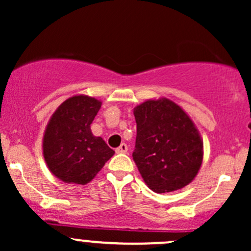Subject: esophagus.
I'll list each match as a JSON object with an SVG mask.
<instances>
[{"label": "esophagus", "mask_w": 251, "mask_h": 251, "mask_svg": "<svg viewBox=\"0 0 251 251\" xmlns=\"http://www.w3.org/2000/svg\"><path fill=\"white\" fill-rule=\"evenodd\" d=\"M127 151H128V148L125 143H123L119 148L116 149L117 153H127Z\"/></svg>", "instance_id": "34e87169"}]
</instances>
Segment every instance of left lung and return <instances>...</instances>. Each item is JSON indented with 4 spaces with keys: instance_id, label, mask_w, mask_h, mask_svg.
Masks as SVG:
<instances>
[{
    "instance_id": "obj_1",
    "label": "left lung",
    "mask_w": 251,
    "mask_h": 251,
    "mask_svg": "<svg viewBox=\"0 0 251 251\" xmlns=\"http://www.w3.org/2000/svg\"><path fill=\"white\" fill-rule=\"evenodd\" d=\"M137 138L133 160L144 181L157 194L183 189L203 162V140L195 123L179 105L149 99L135 106Z\"/></svg>"
}]
</instances>
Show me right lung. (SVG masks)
<instances>
[{
	"label": "right lung",
	"instance_id": "1",
	"mask_svg": "<svg viewBox=\"0 0 251 251\" xmlns=\"http://www.w3.org/2000/svg\"><path fill=\"white\" fill-rule=\"evenodd\" d=\"M101 101L77 94L65 100L51 114L42 138V151L50 171L68 184L85 185L114 154L91 124Z\"/></svg>",
	"mask_w": 251,
	"mask_h": 251
}]
</instances>
